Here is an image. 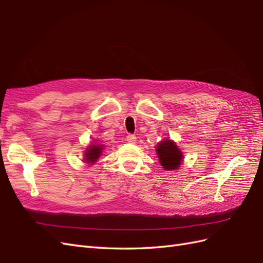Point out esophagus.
<instances>
[{"mask_svg": "<svg viewBox=\"0 0 263 263\" xmlns=\"http://www.w3.org/2000/svg\"><path fill=\"white\" fill-rule=\"evenodd\" d=\"M126 139H127V142H128V143H130V144H135V143L137 142V140H136V136H135V135H128Z\"/></svg>", "mask_w": 263, "mask_h": 263, "instance_id": "1", "label": "esophagus"}]
</instances>
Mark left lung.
I'll return each instance as SVG.
<instances>
[{"instance_id":"left-lung-1","label":"left lung","mask_w":263,"mask_h":263,"mask_svg":"<svg viewBox=\"0 0 263 263\" xmlns=\"http://www.w3.org/2000/svg\"><path fill=\"white\" fill-rule=\"evenodd\" d=\"M156 154L165 171H175L180 168L184 159L182 151L174 140L163 139L156 145Z\"/></svg>"}]
</instances>
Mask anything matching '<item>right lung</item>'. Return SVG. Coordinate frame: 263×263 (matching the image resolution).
<instances>
[{
	"label": "right lung",
	"instance_id": "1",
	"mask_svg": "<svg viewBox=\"0 0 263 263\" xmlns=\"http://www.w3.org/2000/svg\"><path fill=\"white\" fill-rule=\"evenodd\" d=\"M105 145L102 144H91L89 145L85 153H83V162L88 165H93L101 156Z\"/></svg>",
	"mask_w": 263,
	"mask_h": 263
}]
</instances>
